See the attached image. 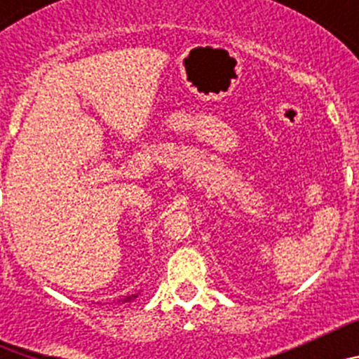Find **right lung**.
I'll return each mask as SVG.
<instances>
[{
	"label": "right lung",
	"mask_w": 359,
	"mask_h": 359,
	"mask_svg": "<svg viewBox=\"0 0 359 359\" xmlns=\"http://www.w3.org/2000/svg\"><path fill=\"white\" fill-rule=\"evenodd\" d=\"M136 297H138V294H131V297H126V298H122V302H131V300H135Z\"/></svg>",
	"instance_id": "1"
}]
</instances>
